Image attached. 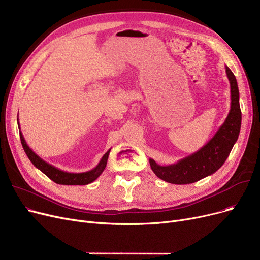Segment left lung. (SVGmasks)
<instances>
[{
	"mask_svg": "<svg viewBox=\"0 0 260 260\" xmlns=\"http://www.w3.org/2000/svg\"><path fill=\"white\" fill-rule=\"evenodd\" d=\"M225 73L231 87V109L223 124L216 132L214 137L199 151L174 165L162 167L154 159H149V165L158 178L169 183L188 184L214 174L223 166L238 139L241 126L237 81L234 74L226 65Z\"/></svg>",
	"mask_w": 260,
	"mask_h": 260,
	"instance_id": "8db88e82",
	"label": "left lung"
}]
</instances>
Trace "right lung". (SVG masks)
<instances>
[{
  "label": "right lung",
  "mask_w": 260,
  "mask_h": 260,
  "mask_svg": "<svg viewBox=\"0 0 260 260\" xmlns=\"http://www.w3.org/2000/svg\"><path fill=\"white\" fill-rule=\"evenodd\" d=\"M18 120V126L19 129L20 128V123H19V118ZM20 138H21V143L23 145L24 151L27 155V157L29 158V160L31 161L32 165L42 172L43 174H45L49 179H51L53 182H56L58 184H63V185H86L88 183H91L92 181H94L98 177L103 173L106 163H107V159H108V155L111 149L103 155V157L101 158L100 162L98 163V166L93 168L92 170L88 171V172H84V173H68L65 171H62L56 167H53L51 165H49L48 162L44 161L42 158H40L32 149L27 145L23 134L20 133Z\"/></svg>",
  "instance_id": "add662e5"
}]
</instances>
